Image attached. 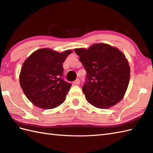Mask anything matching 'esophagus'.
<instances>
[{
    "mask_svg": "<svg viewBox=\"0 0 153 153\" xmlns=\"http://www.w3.org/2000/svg\"><path fill=\"white\" fill-rule=\"evenodd\" d=\"M74 83L75 84V85H79V80L78 79H77L76 80H75V81H74Z\"/></svg>",
    "mask_w": 153,
    "mask_h": 153,
    "instance_id": "esophagus-1",
    "label": "esophagus"
}]
</instances>
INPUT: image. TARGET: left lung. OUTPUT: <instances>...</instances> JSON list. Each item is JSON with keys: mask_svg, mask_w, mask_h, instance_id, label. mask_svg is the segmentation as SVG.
Returning <instances> with one entry per match:
<instances>
[{"mask_svg": "<svg viewBox=\"0 0 153 153\" xmlns=\"http://www.w3.org/2000/svg\"><path fill=\"white\" fill-rule=\"evenodd\" d=\"M87 71L83 87L85 99L96 108L106 109L125 95L130 78V67L125 54L106 43L75 48Z\"/></svg>", "mask_w": 153, "mask_h": 153, "instance_id": "obj_1", "label": "left lung"}]
</instances>
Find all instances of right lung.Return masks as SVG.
Here are the masks:
<instances>
[{"label": "right lung", "instance_id": "add662e5", "mask_svg": "<svg viewBox=\"0 0 153 153\" xmlns=\"http://www.w3.org/2000/svg\"><path fill=\"white\" fill-rule=\"evenodd\" d=\"M71 50L58 53L49 48L34 51L22 65L19 84L30 101L39 108L52 109L66 100L71 84L62 78L63 63Z\"/></svg>", "mask_w": 153, "mask_h": 153}]
</instances>
